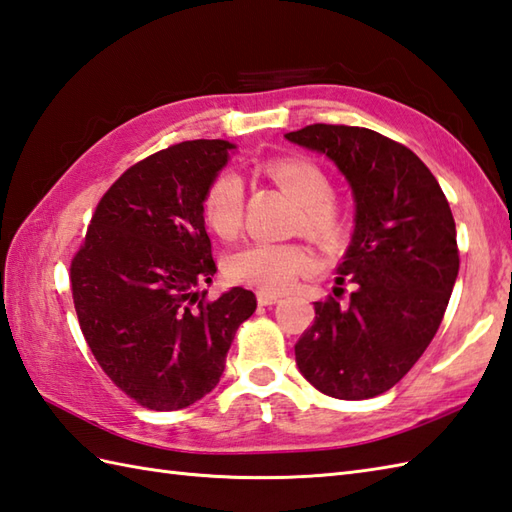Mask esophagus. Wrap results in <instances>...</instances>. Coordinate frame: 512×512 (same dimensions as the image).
<instances>
[{
    "mask_svg": "<svg viewBox=\"0 0 512 512\" xmlns=\"http://www.w3.org/2000/svg\"><path fill=\"white\" fill-rule=\"evenodd\" d=\"M279 297L273 295V292H266V290H259L257 292V303L259 306H273V303H277Z\"/></svg>",
    "mask_w": 512,
    "mask_h": 512,
    "instance_id": "esophagus-1",
    "label": "esophagus"
}]
</instances>
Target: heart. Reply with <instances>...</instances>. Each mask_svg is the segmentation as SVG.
Returning a JSON list of instances; mask_svg holds the SVG:
<instances>
[{
	"label": "heart",
	"instance_id": "b5f03b06",
	"mask_svg": "<svg viewBox=\"0 0 512 512\" xmlns=\"http://www.w3.org/2000/svg\"><path fill=\"white\" fill-rule=\"evenodd\" d=\"M266 173L301 202L295 226L321 244L343 237V217L332 200V184L325 171L306 158H277L266 162ZM206 224L220 237H233L244 217V182L233 171H222L209 182L202 198ZM308 248L290 242H253L226 259V275L235 284L270 292L288 290L314 270Z\"/></svg>",
	"mask_w": 512,
	"mask_h": 512
}]
</instances>
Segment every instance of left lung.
<instances>
[{
  "mask_svg": "<svg viewBox=\"0 0 512 512\" xmlns=\"http://www.w3.org/2000/svg\"><path fill=\"white\" fill-rule=\"evenodd\" d=\"M286 138L334 160L356 202L339 288L314 303L295 345L299 372L325 396H380L416 365L449 306L460 270L449 202L411 149L372 129L314 123ZM343 283L353 286L345 302Z\"/></svg>",
  "mask_w": 512,
  "mask_h": 512,
  "instance_id": "left-lung-1",
  "label": "left lung"
}]
</instances>
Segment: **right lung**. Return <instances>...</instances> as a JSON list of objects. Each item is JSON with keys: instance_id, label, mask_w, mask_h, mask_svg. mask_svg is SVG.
Returning <instances> with one entry per match:
<instances>
[{"instance_id": "1", "label": "right lung", "mask_w": 512, "mask_h": 512, "mask_svg": "<svg viewBox=\"0 0 512 512\" xmlns=\"http://www.w3.org/2000/svg\"><path fill=\"white\" fill-rule=\"evenodd\" d=\"M233 147L184 140L129 167L96 204L70 264L85 341L140 407L176 411L215 389L257 308L244 288L213 301L200 290L217 273L202 198Z\"/></svg>"}]
</instances>
